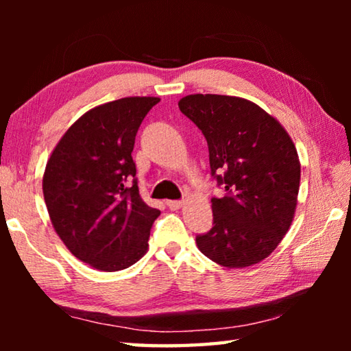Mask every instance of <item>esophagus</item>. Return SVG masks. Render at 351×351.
Wrapping results in <instances>:
<instances>
[{
	"mask_svg": "<svg viewBox=\"0 0 351 351\" xmlns=\"http://www.w3.org/2000/svg\"><path fill=\"white\" fill-rule=\"evenodd\" d=\"M182 204H184V201H176V199H170V201H167L169 209H171V210H178V209H181Z\"/></svg>",
	"mask_w": 351,
	"mask_h": 351,
	"instance_id": "34e87169",
	"label": "esophagus"
}]
</instances>
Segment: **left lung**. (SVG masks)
<instances>
[{
    "label": "left lung",
    "mask_w": 351,
    "mask_h": 351,
    "mask_svg": "<svg viewBox=\"0 0 351 351\" xmlns=\"http://www.w3.org/2000/svg\"><path fill=\"white\" fill-rule=\"evenodd\" d=\"M178 106L203 132L212 176L226 190L212 198L213 228L197 237L198 249L229 269L260 263L294 218L300 162L293 139L251 100L190 94Z\"/></svg>",
    "instance_id": "obj_1"
}]
</instances>
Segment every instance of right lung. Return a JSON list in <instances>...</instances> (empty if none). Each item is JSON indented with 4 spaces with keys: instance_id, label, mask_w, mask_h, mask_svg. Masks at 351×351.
Wrapping results in <instances>:
<instances>
[{
    "instance_id": "right-lung-1",
    "label": "right lung",
    "mask_w": 351,
    "mask_h": 351,
    "mask_svg": "<svg viewBox=\"0 0 351 351\" xmlns=\"http://www.w3.org/2000/svg\"><path fill=\"white\" fill-rule=\"evenodd\" d=\"M159 97H123L86 111L47 159L45 203L71 254L114 272L148 249L158 209L144 203L132 158L136 133Z\"/></svg>"
}]
</instances>
